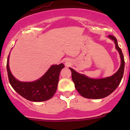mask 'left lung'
Returning a JSON list of instances; mask_svg holds the SVG:
<instances>
[{
    "instance_id": "8db88e82",
    "label": "left lung",
    "mask_w": 130,
    "mask_h": 130,
    "mask_svg": "<svg viewBox=\"0 0 130 130\" xmlns=\"http://www.w3.org/2000/svg\"><path fill=\"white\" fill-rule=\"evenodd\" d=\"M108 37L115 41L116 48L120 53L121 60L120 69L113 75L100 79H93L86 77L84 75L77 73L70 68L75 87L78 92L85 98L98 99L108 96L117 88L123 78L124 69L123 54L118 44L116 38L112 35H109Z\"/></svg>"
}]
</instances>
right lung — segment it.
Returning a JSON list of instances; mask_svg holds the SVG:
<instances>
[{"label": "right lung", "instance_id": "right-lung-1", "mask_svg": "<svg viewBox=\"0 0 130 130\" xmlns=\"http://www.w3.org/2000/svg\"><path fill=\"white\" fill-rule=\"evenodd\" d=\"M7 58V70L9 82L15 91L27 100L33 102H41L51 99L57 89L59 75L64 65H52L45 74L40 79L31 82H23L14 77L9 67Z\"/></svg>", "mask_w": 130, "mask_h": 130}]
</instances>
